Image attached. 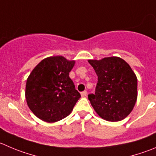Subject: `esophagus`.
I'll return each mask as SVG.
<instances>
[{
    "label": "esophagus",
    "mask_w": 156,
    "mask_h": 156,
    "mask_svg": "<svg viewBox=\"0 0 156 156\" xmlns=\"http://www.w3.org/2000/svg\"><path fill=\"white\" fill-rule=\"evenodd\" d=\"M87 91L81 92V96H82V97H86V96H87Z\"/></svg>",
    "instance_id": "esophagus-1"
}]
</instances>
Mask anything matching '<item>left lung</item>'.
<instances>
[{"label":"left lung","instance_id":"left-lung-1","mask_svg":"<svg viewBox=\"0 0 156 156\" xmlns=\"http://www.w3.org/2000/svg\"><path fill=\"white\" fill-rule=\"evenodd\" d=\"M88 62L98 76L95 94L90 103L102 119L121 121L133 111L137 100V77L129 65L118 57Z\"/></svg>","mask_w":156,"mask_h":156}]
</instances>
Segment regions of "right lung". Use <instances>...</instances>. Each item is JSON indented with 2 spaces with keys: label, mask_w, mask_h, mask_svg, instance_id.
<instances>
[{
  "label": "right lung",
  "mask_w": 156,
  "mask_h": 156,
  "mask_svg": "<svg viewBox=\"0 0 156 156\" xmlns=\"http://www.w3.org/2000/svg\"><path fill=\"white\" fill-rule=\"evenodd\" d=\"M74 65L75 60L53 56L41 60L30 73L25 97L28 107L40 119L55 122L71 113L81 97L69 76Z\"/></svg>",
  "instance_id": "1"
}]
</instances>
